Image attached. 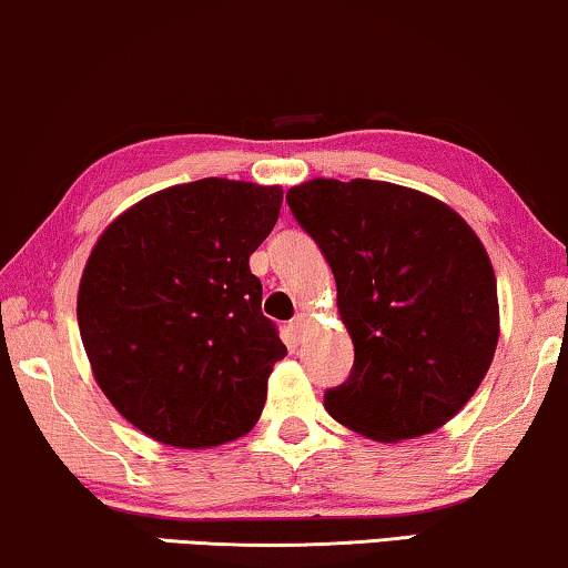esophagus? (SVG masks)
Instances as JSON below:
<instances>
[{"label":"esophagus","mask_w":568,"mask_h":568,"mask_svg":"<svg viewBox=\"0 0 568 568\" xmlns=\"http://www.w3.org/2000/svg\"><path fill=\"white\" fill-rule=\"evenodd\" d=\"M308 326H311V316L306 314V311H301V314L295 316L293 322H291V329H293V334H295V337H298V339H303V334H306Z\"/></svg>","instance_id":"34e87169"}]
</instances>
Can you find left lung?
<instances>
[{"label":"left lung","mask_w":568,"mask_h":568,"mask_svg":"<svg viewBox=\"0 0 568 568\" xmlns=\"http://www.w3.org/2000/svg\"><path fill=\"white\" fill-rule=\"evenodd\" d=\"M285 201L329 262L355 345L326 412L375 443L435 433L476 394L499 342L481 239L437 197L381 180L316 178Z\"/></svg>","instance_id":"8db88e82"}]
</instances>
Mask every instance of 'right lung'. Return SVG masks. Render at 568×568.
I'll return each mask as SVG.
<instances>
[{"label":"right lung","instance_id":"right-lung-1","mask_svg":"<svg viewBox=\"0 0 568 568\" xmlns=\"http://www.w3.org/2000/svg\"><path fill=\"white\" fill-rule=\"evenodd\" d=\"M283 187L205 178L143 197L102 231L77 318L94 381L151 440L215 447L257 425L285 357L250 254Z\"/></svg>","mask_w":568,"mask_h":568}]
</instances>
